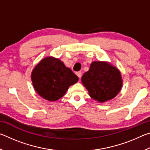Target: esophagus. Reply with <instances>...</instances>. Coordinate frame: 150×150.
Instances as JSON below:
<instances>
[{
	"label": "esophagus",
	"mask_w": 150,
	"mask_h": 150,
	"mask_svg": "<svg viewBox=\"0 0 150 150\" xmlns=\"http://www.w3.org/2000/svg\"><path fill=\"white\" fill-rule=\"evenodd\" d=\"M76 75H77V76L79 78H81V76H82V73H81V71H79V72L76 73Z\"/></svg>",
	"instance_id": "esophagus-1"
}]
</instances>
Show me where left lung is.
Instances as JSON below:
<instances>
[{"instance_id": "left-lung-1", "label": "left lung", "mask_w": 150, "mask_h": 150, "mask_svg": "<svg viewBox=\"0 0 150 150\" xmlns=\"http://www.w3.org/2000/svg\"><path fill=\"white\" fill-rule=\"evenodd\" d=\"M89 96L98 103L113 99L122 89L123 80L117 67L105 61H94L81 77Z\"/></svg>"}]
</instances>
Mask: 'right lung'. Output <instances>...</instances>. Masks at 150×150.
Wrapping results in <instances>:
<instances>
[{"instance_id":"obj_1","label":"right lung","mask_w":150,"mask_h":150,"mask_svg":"<svg viewBox=\"0 0 150 150\" xmlns=\"http://www.w3.org/2000/svg\"><path fill=\"white\" fill-rule=\"evenodd\" d=\"M31 80L34 90L41 97L54 102L63 96L79 77L59 58L47 56L32 69Z\"/></svg>"}]
</instances>
